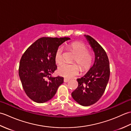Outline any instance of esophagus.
<instances>
[{
	"mask_svg": "<svg viewBox=\"0 0 131 131\" xmlns=\"http://www.w3.org/2000/svg\"><path fill=\"white\" fill-rule=\"evenodd\" d=\"M69 80H70V79H68V78H64V79H63V81H64V82H65V83H67V82H68Z\"/></svg>",
	"mask_w": 131,
	"mask_h": 131,
	"instance_id": "obj_1",
	"label": "esophagus"
}]
</instances>
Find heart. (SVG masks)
Returning <instances> with one entry per match:
<instances>
[{"label": "heart", "instance_id": "heart-1", "mask_svg": "<svg viewBox=\"0 0 131 131\" xmlns=\"http://www.w3.org/2000/svg\"><path fill=\"white\" fill-rule=\"evenodd\" d=\"M75 56L73 58V61L79 64L82 69L88 68L92 61V54L87 51V47L85 44L80 42H74L69 46ZM54 60L57 63H61L63 61V49L60 47L57 49L54 55ZM80 69L76 63H66L61 65L58 68V73L60 75L71 78L79 74Z\"/></svg>", "mask_w": 131, "mask_h": 131}]
</instances>
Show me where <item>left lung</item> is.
<instances>
[{
  "label": "left lung",
  "mask_w": 131,
  "mask_h": 131,
  "mask_svg": "<svg viewBox=\"0 0 131 131\" xmlns=\"http://www.w3.org/2000/svg\"><path fill=\"white\" fill-rule=\"evenodd\" d=\"M84 36L94 53V62L84 76L77 79L78 86L71 96L80 105L88 106L95 104L104 94L109 79L110 65L104 48L93 38Z\"/></svg>",
  "instance_id": "left-lung-1"
}]
</instances>
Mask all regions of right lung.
Listing matches in <instances>:
<instances>
[{"label": "right lung", "mask_w": 131, "mask_h": 131, "mask_svg": "<svg viewBox=\"0 0 131 131\" xmlns=\"http://www.w3.org/2000/svg\"><path fill=\"white\" fill-rule=\"evenodd\" d=\"M68 37L39 38L24 52L19 62L18 73L27 96L35 102L44 103L53 98L63 78L51 77L57 69L54 55Z\"/></svg>", "instance_id": "right-lung-1"}]
</instances>
